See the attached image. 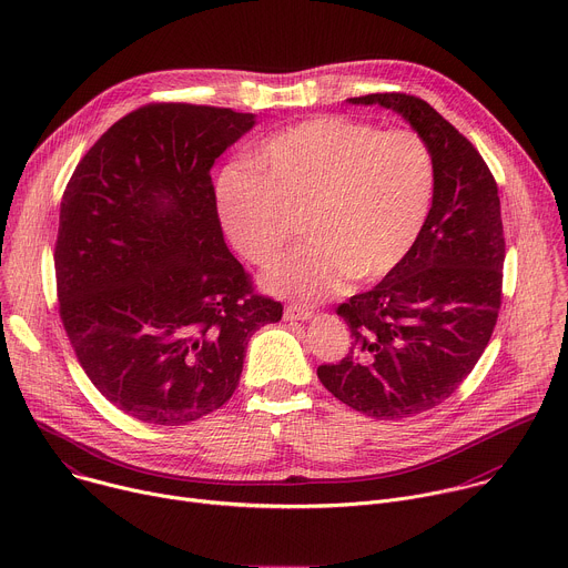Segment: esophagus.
I'll return each mask as SVG.
<instances>
[{
    "instance_id": "1",
    "label": "esophagus",
    "mask_w": 568,
    "mask_h": 568,
    "mask_svg": "<svg viewBox=\"0 0 568 568\" xmlns=\"http://www.w3.org/2000/svg\"><path fill=\"white\" fill-rule=\"evenodd\" d=\"M310 316H312V312H310L307 307L298 305V303H290V305L285 307V318H287V321H307Z\"/></svg>"
}]
</instances>
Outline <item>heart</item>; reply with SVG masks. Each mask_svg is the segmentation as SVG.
I'll use <instances>...</instances> for the list:
<instances>
[{"instance_id":"heart-1","label":"heart","mask_w":568,"mask_h":568,"mask_svg":"<svg viewBox=\"0 0 568 568\" xmlns=\"http://www.w3.org/2000/svg\"><path fill=\"white\" fill-rule=\"evenodd\" d=\"M434 186V152L418 132H382L331 114L274 134L258 173L224 171L217 213L233 247L254 265L272 263L303 217L307 242L274 263L263 283L281 296L318 301L346 278H379L407 256Z\"/></svg>"}]
</instances>
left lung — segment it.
Returning a JSON list of instances; mask_svg holds the SVG:
<instances>
[{
	"label": "left lung",
	"mask_w": 568,
	"mask_h": 568,
	"mask_svg": "<svg viewBox=\"0 0 568 568\" xmlns=\"http://www.w3.org/2000/svg\"><path fill=\"white\" fill-rule=\"evenodd\" d=\"M348 103L407 119L434 152L436 186L409 254L337 307L353 346L316 375L351 409L402 420L447 399L493 337L506 261L499 189L478 150L427 101L390 92Z\"/></svg>",
	"instance_id": "left-lung-1"
}]
</instances>
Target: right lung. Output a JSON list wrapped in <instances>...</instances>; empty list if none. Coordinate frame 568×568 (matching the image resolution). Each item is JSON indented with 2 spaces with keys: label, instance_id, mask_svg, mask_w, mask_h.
Listing matches in <instances>:
<instances>
[{
  "label": "right lung",
  "instance_id": "1",
  "mask_svg": "<svg viewBox=\"0 0 568 568\" xmlns=\"http://www.w3.org/2000/svg\"><path fill=\"white\" fill-rule=\"evenodd\" d=\"M254 114L150 103L75 166L55 240L58 310L92 384L123 414L186 425L233 395L250 337L283 316L229 252L215 159Z\"/></svg>",
  "mask_w": 568,
  "mask_h": 568
}]
</instances>
